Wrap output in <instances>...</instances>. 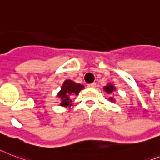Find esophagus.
<instances>
[{"mask_svg":"<svg viewBox=\"0 0 160 160\" xmlns=\"http://www.w3.org/2000/svg\"><path fill=\"white\" fill-rule=\"evenodd\" d=\"M87 86L89 87V88H95L96 86V84L95 83H91V84H88Z\"/></svg>","mask_w":160,"mask_h":160,"instance_id":"obj_1","label":"esophagus"}]
</instances>
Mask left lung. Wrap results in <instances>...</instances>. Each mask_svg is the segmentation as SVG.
<instances>
[{"label": "left lung", "mask_w": 160, "mask_h": 160, "mask_svg": "<svg viewBox=\"0 0 160 160\" xmlns=\"http://www.w3.org/2000/svg\"><path fill=\"white\" fill-rule=\"evenodd\" d=\"M103 89H105V91L107 92V93H112L113 92V90H115V88H114L113 85H112V84H108V85H107V86H105ZM110 100L111 101H113V98H109Z\"/></svg>", "instance_id": "1"}]
</instances>
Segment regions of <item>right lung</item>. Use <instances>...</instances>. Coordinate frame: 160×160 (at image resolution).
Instances as JSON below:
<instances>
[{"instance_id":"add662e5","label":"right lung","mask_w":160,"mask_h":160,"mask_svg":"<svg viewBox=\"0 0 160 160\" xmlns=\"http://www.w3.org/2000/svg\"><path fill=\"white\" fill-rule=\"evenodd\" d=\"M84 89V86L80 84H76L72 80H66L62 86V89L58 93V96L61 98V105L62 106H68L72 100L71 99V96L76 94Z\"/></svg>"}]
</instances>
